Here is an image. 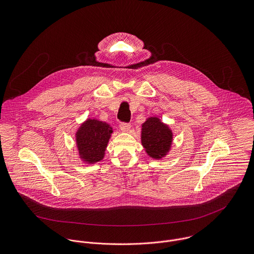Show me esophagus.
I'll return each mask as SVG.
<instances>
[{"label":"esophagus","mask_w":254,"mask_h":254,"mask_svg":"<svg viewBox=\"0 0 254 254\" xmlns=\"http://www.w3.org/2000/svg\"><path fill=\"white\" fill-rule=\"evenodd\" d=\"M119 127H120V130H121L122 132H129V130H130V128H131V125H130L129 123H124V122H122V123L119 125Z\"/></svg>","instance_id":"obj_1"}]
</instances>
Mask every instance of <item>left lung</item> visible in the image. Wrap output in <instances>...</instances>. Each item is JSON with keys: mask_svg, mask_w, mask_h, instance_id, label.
<instances>
[{"mask_svg": "<svg viewBox=\"0 0 254 254\" xmlns=\"http://www.w3.org/2000/svg\"><path fill=\"white\" fill-rule=\"evenodd\" d=\"M172 140V131L157 117L147 118L142 125V145L145 152L154 159H160L168 153Z\"/></svg>", "mask_w": 254, "mask_h": 254, "instance_id": "left-lung-1", "label": "left lung"}]
</instances>
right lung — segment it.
I'll list each match as a JSON object with an SVG mask.
<instances>
[{"label":"right lung","mask_w":254,"mask_h":254,"mask_svg":"<svg viewBox=\"0 0 254 254\" xmlns=\"http://www.w3.org/2000/svg\"><path fill=\"white\" fill-rule=\"evenodd\" d=\"M112 132L109 124L95 118L82 123L75 135L80 158L90 164L103 160Z\"/></svg>","instance_id":"1"}]
</instances>
